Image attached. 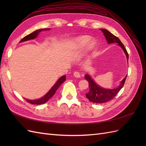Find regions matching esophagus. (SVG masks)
Listing matches in <instances>:
<instances>
[{
  "label": "esophagus",
  "mask_w": 146,
  "mask_h": 146,
  "mask_svg": "<svg viewBox=\"0 0 146 146\" xmlns=\"http://www.w3.org/2000/svg\"><path fill=\"white\" fill-rule=\"evenodd\" d=\"M74 76L76 77H77V78H80L81 77V74L79 72L76 71V72H74Z\"/></svg>",
  "instance_id": "1"
}]
</instances>
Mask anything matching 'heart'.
I'll return each instance as SVG.
<instances>
[{
	"mask_svg": "<svg viewBox=\"0 0 146 146\" xmlns=\"http://www.w3.org/2000/svg\"><path fill=\"white\" fill-rule=\"evenodd\" d=\"M91 37L88 35H83V36H78L72 39L69 42L68 48L70 50L75 49H80L84 47H85V49L88 52H91L94 50L96 46V42L94 39H91Z\"/></svg>",
	"mask_w": 146,
	"mask_h": 146,
	"instance_id": "1",
	"label": "heart"
}]
</instances>
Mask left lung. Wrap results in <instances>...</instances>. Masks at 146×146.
<instances>
[{"label": "left lung", "mask_w": 146, "mask_h": 146, "mask_svg": "<svg viewBox=\"0 0 146 146\" xmlns=\"http://www.w3.org/2000/svg\"><path fill=\"white\" fill-rule=\"evenodd\" d=\"M100 30L103 32L108 44H112L114 42L118 44L117 45L122 48L127 56V61H129V54H128L126 48L120 41V39L116 36H114L111 33H110L107 30L104 29H100ZM127 76V74L124 78H123V80L121 82L119 86L116 88H114V89H105V88H103L99 86L98 85H97L89 75L86 74L85 78L89 83L90 87V90L86 94V97L90 100V101L93 103H104L112 100L117 95L119 91L122 89V88L125 83Z\"/></svg>", "instance_id": "left-lung-1"}]
</instances>
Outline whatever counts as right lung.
I'll use <instances>...</instances> for the list:
<instances>
[{
    "instance_id": "right-lung-1",
    "label": "right lung",
    "mask_w": 146,
    "mask_h": 146,
    "mask_svg": "<svg viewBox=\"0 0 146 146\" xmlns=\"http://www.w3.org/2000/svg\"><path fill=\"white\" fill-rule=\"evenodd\" d=\"M50 29H39L37 30L36 31H35L33 33H30L27 36H25L24 38H23V39H21L20 41L19 42H24V41H28V40H30V39H35V38H36L37 36L38 35V34L39 33V32H42V31L44 30H49ZM66 80V76H63L62 77H61L58 81H57L55 83V85L53 86L51 89L48 91V92L42 98L39 99H36V100H29V99H26L29 103L31 104H35V105H41L42 104H44L46 103V102H47L48 100H49L52 97L54 96L55 93L56 91L58 90V88L60 87V86L62 84L64 81Z\"/></svg>"
}]
</instances>
